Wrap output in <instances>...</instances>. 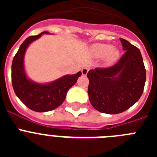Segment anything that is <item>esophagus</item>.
Returning <instances> with one entry per match:
<instances>
[{
	"label": "esophagus",
	"mask_w": 157,
	"mask_h": 157,
	"mask_svg": "<svg viewBox=\"0 0 157 157\" xmlns=\"http://www.w3.org/2000/svg\"><path fill=\"white\" fill-rule=\"evenodd\" d=\"M88 71H89L88 67H83V68L82 69V75H86Z\"/></svg>",
	"instance_id": "esophagus-1"
}]
</instances>
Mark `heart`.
Instances as JSON below:
<instances>
[{
    "mask_svg": "<svg viewBox=\"0 0 157 157\" xmlns=\"http://www.w3.org/2000/svg\"><path fill=\"white\" fill-rule=\"evenodd\" d=\"M91 52L95 57L104 56L105 62L109 65L114 63L120 56V51L116 47L105 43H98L93 45L91 47Z\"/></svg>",
    "mask_w": 157,
    "mask_h": 157,
    "instance_id": "1",
    "label": "heart"
}]
</instances>
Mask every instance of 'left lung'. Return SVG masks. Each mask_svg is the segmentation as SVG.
<instances>
[{"label":"left lung","instance_id":"1","mask_svg":"<svg viewBox=\"0 0 157 157\" xmlns=\"http://www.w3.org/2000/svg\"><path fill=\"white\" fill-rule=\"evenodd\" d=\"M125 51L113 66L95 68L87 74L89 99L96 110L118 114L130 109L141 98L146 71L140 50L128 41L120 38Z\"/></svg>","mask_w":157,"mask_h":157}]
</instances>
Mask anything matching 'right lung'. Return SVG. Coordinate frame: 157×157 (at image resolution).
<instances>
[{
    "instance_id": "right-lung-1",
    "label": "right lung",
    "mask_w": 157,
    "mask_h": 157,
    "mask_svg": "<svg viewBox=\"0 0 157 157\" xmlns=\"http://www.w3.org/2000/svg\"><path fill=\"white\" fill-rule=\"evenodd\" d=\"M43 34L48 33L44 31L38 35L27 37L14 56L12 64V82L16 96L27 108L38 112H48L59 107L65 100L69 89L75 84L82 75L81 71L71 75H67L47 84H40L29 79L23 65L25 52L30 43Z\"/></svg>"
}]
</instances>
